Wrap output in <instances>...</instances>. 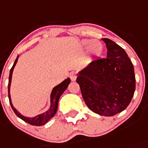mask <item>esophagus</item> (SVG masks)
Returning <instances> with one entry per match:
<instances>
[{"instance_id": "1", "label": "esophagus", "mask_w": 148, "mask_h": 148, "mask_svg": "<svg viewBox=\"0 0 148 148\" xmlns=\"http://www.w3.org/2000/svg\"><path fill=\"white\" fill-rule=\"evenodd\" d=\"M77 77V74L75 71H72V72L70 74V79H71V81H75Z\"/></svg>"}]
</instances>
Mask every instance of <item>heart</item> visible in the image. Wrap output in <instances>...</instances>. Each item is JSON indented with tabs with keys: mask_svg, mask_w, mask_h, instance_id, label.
Masks as SVG:
<instances>
[{
	"mask_svg": "<svg viewBox=\"0 0 148 148\" xmlns=\"http://www.w3.org/2000/svg\"><path fill=\"white\" fill-rule=\"evenodd\" d=\"M84 45L88 46L89 45V42L88 41H84ZM90 51L93 53L96 54V55H99L101 53L102 49V45L99 41H93L90 43Z\"/></svg>",
	"mask_w": 148,
	"mask_h": 148,
	"instance_id": "1",
	"label": "heart"
}]
</instances>
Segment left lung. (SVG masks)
<instances>
[{
	"mask_svg": "<svg viewBox=\"0 0 148 148\" xmlns=\"http://www.w3.org/2000/svg\"><path fill=\"white\" fill-rule=\"evenodd\" d=\"M107 57L93 60L77 78L88 108L103 116H113L128 106L136 88L132 61L121 47L102 38Z\"/></svg>",
	"mask_w": 148,
	"mask_h": 148,
	"instance_id": "left-lung-1",
	"label": "left lung"
}]
</instances>
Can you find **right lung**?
I'll list each match as a JSON object with an SVG mask.
<instances>
[{
	"instance_id": "right-lung-1",
	"label": "right lung",
	"mask_w": 148,
	"mask_h": 148,
	"mask_svg": "<svg viewBox=\"0 0 148 148\" xmlns=\"http://www.w3.org/2000/svg\"><path fill=\"white\" fill-rule=\"evenodd\" d=\"M18 60V56L16 58V59L15 60L13 66L12 67L10 70V73H9V85H8V91H9V93H8V96H9V103L11 104V107H12V110L14 112L15 114H16L17 117L22 119L23 121H24L25 122L27 123L30 124V125H36V126H41V125H45L46 123H47L51 118L55 115V114L56 113L58 110V101L60 99V96L63 94V93L66 90V89L67 88V87L69 85L70 80L69 78L66 79V80L63 81V82H61L60 84H59L58 85H57L56 87L53 88L52 90V92L51 93V107L48 110V111H47L46 112L43 113V114H39V115H37L35 118H25L24 116L22 115L20 112H18L16 111V109L13 107L12 105V101H11V97H10V93H9V89H10V85H11V81H12V72H13V69L14 68L15 65H16V62Z\"/></svg>"
}]
</instances>
